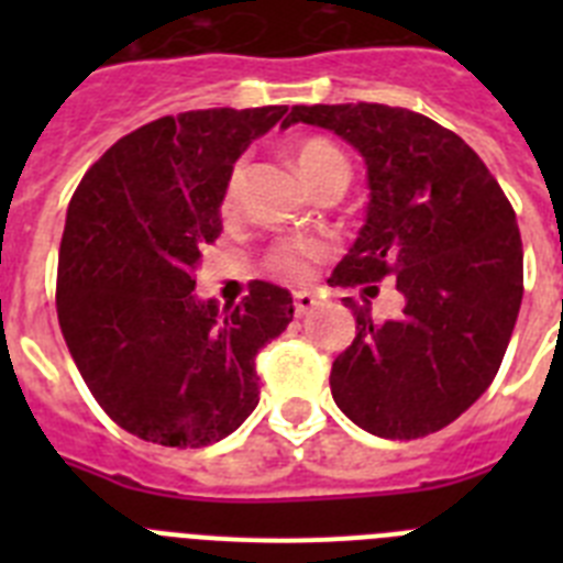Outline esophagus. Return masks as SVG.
I'll use <instances>...</instances> for the list:
<instances>
[{
    "label": "esophagus",
    "instance_id": "obj_1",
    "mask_svg": "<svg viewBox=\"0 0 563 563\" xmlns=\"http://www.w3.org/2000/svg\"><path fill=\"white\" fill-rule=\"evenodd\" d=\"M316 307H318V298L312 296V292H307V290L296 292V312H298V318L310 316V312L316 310Z\"/></svg>",
    "mask_w": 563,
    "mask_h": 563
}]
</instances>
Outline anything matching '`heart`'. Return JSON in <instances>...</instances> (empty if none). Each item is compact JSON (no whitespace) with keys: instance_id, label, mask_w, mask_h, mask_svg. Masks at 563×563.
Here are the masks:
<instances>
[{"instance_id":"b5f03b06","label":"heart","mask_w":563,"mask_h":563,"mask_svg":"<svg viewBox=\"0 0 563 563\" xmlns=\"http://www.w3.org/2000/svg\"><path fill=\"white\" fill-rule=\"evenodd\" d=\"M292 163H296L298 174L305 177L307 186L318 188L324 180L335 177V174H346L350 177V166H346V157L332 146L330 141H321V137H307V141H298L292 146ZM239 186V168L231 174L228 180L225 200L233 202ZM324 256V245L316 242V239H290V242H282V245L273 251L271 265L273 271L282 273L285 278H305L310 273V265L316 258Z\"/></svg>"}]
</instances>
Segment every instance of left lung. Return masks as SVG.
<instances>
[{
  "label": "left lung",
  "mask_w": 563,
  "mask_h": 563,
  "mask_svg": "<svg viewBox=\"0 0 563 563\" xmlns=\"http://www.w3.org/2000/svg\"><path fill=\"white\" fill-rule=\"evenodd\" d=\"M290 123L338 134L366 166V220L332 271L363 285L355 341L335 357L332 400L355 426L417 440L454 422L499 372L521 307L516 213L479 154L426 114L386 103L292 107ZM391 275L404 312L371 318L374 282Z\"/></svg>",
  "instance_id": "left-lung-1"
}]
</instances>
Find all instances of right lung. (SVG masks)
Here are the masks:
<instances>
[{
    "label": "right lung",
    "instance_id": "right-lung-1",
    "mask_svg": "<svg viewBox=\"0 0 563 563\" xmlns=\"http://www.w3.org/2000/svg\"><path fill=\"white\" fill-rule=\"evenodd\" d=\"M287 107L197 109L134 129L84 174L64 222L56 307L67 350L123 431L168 449L225 440L258 406L256 355L292 296L253 282L236 307L194 292L222 231L233 163Z\"/></svg>",
    "mask_w": 563,
    "mask_h": 563
}]
</instances>
